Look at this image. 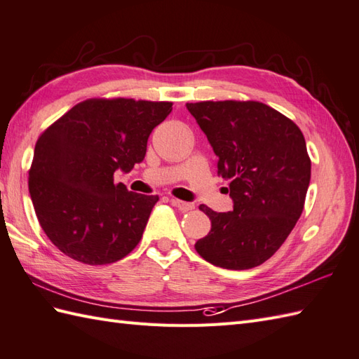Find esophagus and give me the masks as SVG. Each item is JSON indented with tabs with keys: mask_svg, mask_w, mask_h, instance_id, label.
<instances>
[{
	"mask_svg": "<svg viewBox=\"0 0 359 359\" xmlns=\"http://www.w3.org/2000/svg\"><path fill=\"white\" fill-rule=\"evenodd\" d=\"M172 205L177 207L181 212H189V210H194L195 204L194 203H186V201H180V199H172L170 201Z\"/></svg>",
	"mask_w": 359,
	"mask_h": 359,
	"instance_id": "34e87169",
	"label": "esophagus"
}]
</instances>
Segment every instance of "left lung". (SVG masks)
I'll use <instances>...</instances> for the list:
<instances>
[{
    "mask_svg": "<svg viewBox=\"0 0 359 359\" xmlns=\"http://www.w3.org/2000/svg\"><path fill=\"white\" fill-rule=\"evenodd\" d=\"M230 180L233 212L199 205L212 230L195 243L215 266L250 269L282 247L303 212L311 181L306 142L292 120L260 102L187 103Z\"/></svg>",
    "mask_w": 359,
    "mask_h": 359,
    "instance_id": "1",
    "label": "left lung"
}]
</instances>
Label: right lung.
<instances>
[{"mask_svg": "<svg viewBox=\"0 0 359 359\" xmlns=\"http://www.w3.org/2000/svg\"><path fill=\"white\" fill-rule=\"evenodd\" d=\"M170 102L90 99L47 128L34 146L29 191L38 221L65 256L107 265L140 242L158 196L114 182L146 155Z\"/></svg>", "mask_w": 359, "mask_h": 359, "instance_id": "1", "label": "right lung"}]
</instances>
